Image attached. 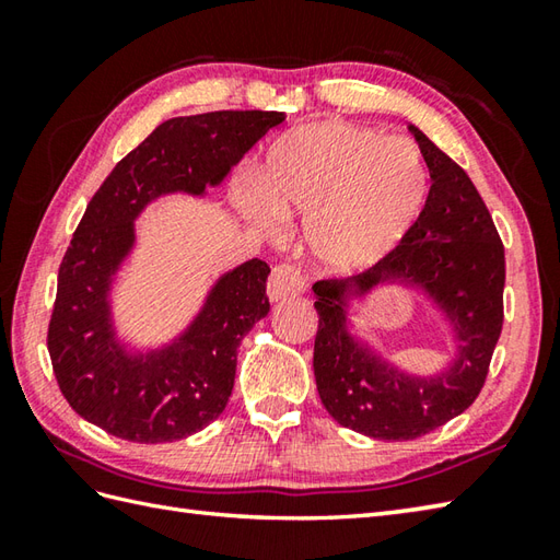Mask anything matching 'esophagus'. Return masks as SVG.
Segmentation results:
<instances>
[{
	"label": "esophagus",
	"instance_id": "1",
	"mask_svg": "<svg viewBox=\"0 0 560 560\" xmlns=\"http://www.w3.org/2000/svg\"><path fill=\"white\" fill-rule=\"evenodd\" d=\"M305 291V279L299 267L293 265H277L271 269V277L267 283V293L271 301H283L301 295Z\"/></svg>",
	"mask_w": 560,
	"mask_h": 560
}]
</instances>
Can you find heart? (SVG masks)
<instances>
[{"label": "heart", "instance_id": "1", "mask_svg": "<svg viewBox=\"0 0 560 560\" xmlns=\"http://www.w3.org/2000/svg\"><path fill=\"white\" fill-rule=\"evenodd\" d=\"M425 195V165L409 141L327 120L281 137L261 185L241 189V207L265 231L279 219L307 217V253L343 271L395 245Z\"/></svg>", "mask_w": 560, "mask_h": 560}]
</instances>
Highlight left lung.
Returning a JSON list of instances; mask_svg holds the SVG:
<instances>
[{
	"label": "left lung",
	"instance_id": "8db88e82",
	"mask_svg": "<svg viewBox=\"0 0 560 560\" xmlns=\"http://www.w3.org/2000/svg\"><path fill=\"white\" fill-rule=\"evenodd\" d=\"M431 189L397 247L351 279L315 281V383L335 421L377 440H413L469 409L489 375L503 329L505 249L477 187L419 127H409ZM421 288L451 319L458 353L445 374L407 376L348 331L346 295L377 282Z\"/></svg>",
	"mask_w": 560,
	"mask_h": 560
}]
</instances>
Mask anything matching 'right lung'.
<instances>
[{"mask_svg": "<svg viewBox=\"0 0 560 560\" xmlns=\"http://www.w3.org/2000/svg\"><path fill=\"white\" fill-rule=\"evenodd\" d=\"M287 120L283 113L219 110L159 125L105 177L57 273L47 327L57 385L81 419L132 443H173L209 425L233 392L237 347L269 313V265L223 273L195 323L171 347L127 353L115 339V271L135 245V219L161 195H205Z\"/></svg>", "mask_w": 560, "mask_h": 560, "instance_id": "add662e5", "label": "right lung"}]
</instances>
